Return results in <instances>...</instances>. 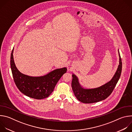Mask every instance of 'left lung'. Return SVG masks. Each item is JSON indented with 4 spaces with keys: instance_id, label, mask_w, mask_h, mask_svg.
<instances>
[{
    "instance_id": "obj_1",
    "label": "left lung",
    "mask_w": 132,
    "mask_h": 132,
    "mask_svg": "<svg viewBox=\"0 0 132 132\" xmlns=\"http://www.w3.org/2000/svg\"><path fill=\"white\" fill-rule=\"evenodd\" d=\"M119 55V65L112 78L105 84L95 88H84L79 84L78 78L76 75L72 74L71 87L74 95L81 102L84 103H92L103 100L107 98L112 92L121 76L122 63L121 56Z\"/></svg>"
}]
</instances>
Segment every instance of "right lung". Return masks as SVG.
Instances as JSON below:
<instances>
[{"mask_svg": "<svg viewBox=\"0 0 132 132\" xmlns=\"http://www.w3.org/2000/svg\"><path fill=\"white\" fill-rule=\"evenodd\" d=\"M13 48L10 57V66L14 81L17 88L24 95L35 99L48 97L63 75L67 72V68L55 69L42 76L33 77L24 75L19 70L14 62Z\"/></svg>", "mask_w": 132, "mask_h": 132, "instance_id": "right-lung-1", "label": "right lung"}]
</instances>
